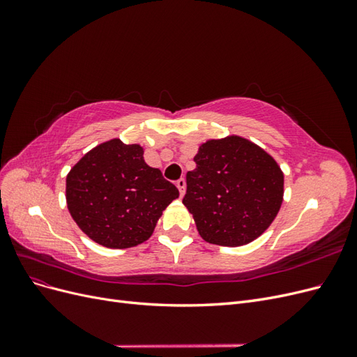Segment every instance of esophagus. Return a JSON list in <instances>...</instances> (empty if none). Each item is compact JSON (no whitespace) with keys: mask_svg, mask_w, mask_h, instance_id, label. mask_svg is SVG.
I'll return each mask as SVG.
<instances>
[{"mask_svg":"<svg viewBox=\"0 0 357 357\" xmlns=\"http://www.w3.org/2000/svg\"><path fill=\"white\" fill-rule=\"evenodd\" d=\"M176 186L180 190V197L185 195V192H186V180L185 178H178L177 183H176Z\"/></svg>","mask_w":357,"mask_h":357,"instance_id":"34e87169","label":"esophagus"}]
</instances>
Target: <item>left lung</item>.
<instances>
[{"instance_id": "1", "label": "left lung", "mask_w": 357, "mask_h": 357, "mask_svg": "<svg viewBox=\"0 0 357 357\" xmlns=\"http://www.w3.org/2000/svg\"><path fill=\"white\" fill-rule=\"evenodd\" d=\"M193 160L183 204L202 238L238 247L262 235L283 202L284 177L273 156L231 135L204 143Z\"/></svg>"}]
</instances>
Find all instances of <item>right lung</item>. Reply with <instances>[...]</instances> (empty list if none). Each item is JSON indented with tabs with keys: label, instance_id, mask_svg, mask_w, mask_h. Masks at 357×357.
<instances>
[{
	"label": "right lung",
	"instance_id": "add662e5",
	"mask_svg": "<svg viewBox=\"0 0 357 357\" xmlns=\"http://www.w3.org/2000/svg\"><path fill=\"white\" fill-rule=\"evenodd\" d=\"M143 147L110 139L92 149L67 176L71 218L91 240L128 248L144 243L158 219L178 198L160 169L149 167Z\"/></svg>",
	"mask_w": 357,
	"mask_h": 357
}]
</instances>
